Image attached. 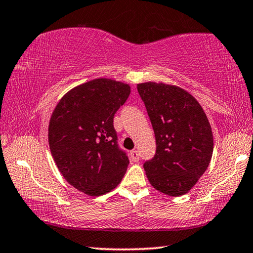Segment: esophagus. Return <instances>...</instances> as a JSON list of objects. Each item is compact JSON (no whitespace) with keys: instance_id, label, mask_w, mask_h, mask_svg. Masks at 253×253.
<instances>
[{"instance_id":"obj_1","label":"esophagus","mask_w":253,"mask_h":253,"mask_svg":"<svg viewBox=\"0 0 253 253\" xmlns=\"http://www.w3.org/2000/svg\"><path fill=\"white\" fill-rule=\"evenodd\" d=\"M130 158L133 159V161H135V163H137V161L139 160V152L137 150H133L130 151Z\"/></svg>"}]
</instances>
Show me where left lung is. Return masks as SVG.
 <instances>
[{
    "label": "left lung",
    "mask_w": 253,
    "mask_h": 253,
    "mask_svg": "<svg viewBox=\"0 0 253 253\" xmlns=\"http://www.w3.org/2000/svg\"><path fill=\"white\" fill-rule=\"evenodd\" d=\"M156 136L157 150L143 167L156 190L179 197L193 187L210 164L213 137L203 109L190 93L164 83L137 85Z\"/></svg>",
    "instance_id": "obj_1"
}]
</instances>
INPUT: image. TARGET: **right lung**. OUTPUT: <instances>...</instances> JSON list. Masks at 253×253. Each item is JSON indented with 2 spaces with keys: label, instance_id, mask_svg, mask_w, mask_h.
<instances>
[{
  "label": "right lung",
  "instance_id": "obj_1",
  "mask_svg": "<svg viewBox=\"0 0 253 253\" xmlns=\"http://www.w3.org/2000/svg\"><path fill=\"white\" fill-rule=\"evenodd\" d=\"M130 94L128 84L97 78L69 90L56 104L48 144L56 167L70 185L90 197L114 190L127 170L114 117Z\"/></svg>",
  "mask_w": 253,
  "mask_h": 253
}]
</instances>
